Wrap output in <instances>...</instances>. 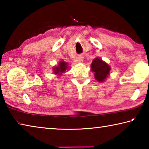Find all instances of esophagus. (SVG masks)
I'll return each mask as SVG.
<instances>
[{
    "mask_svg": "<svg viewBox=\"0 0 149 149\" xmlns=\"http://www.w3.org/2000/svg\"><path fill=\"white\" fill-rule=\"evenodd\" d=\"M83 60H84V57L82 56H79L77 58H75V62H82Z\"/></svg>",
    "mask_w": 149,
    "mask_h": 149,
    "instance_id": "1",
    "label": "esophagus"
}]
</instances>
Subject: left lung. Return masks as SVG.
<instances>
[{
    "label": "left lung",
    "mask_w": 149,
    "mask_h": 149,
    "mask_svg": "<svg viewBox=\"0 0 149 149\" xmlns=\"http://www.w3.org/2000/svg\"><path fill=\"white\" fill-rule=\"evenodd\" d=\"M91 67V71L95 74V79L99 82L104 81L110 74V66L99 58H97L93 60Z\"/></svg>",
    "instance_id": "8db88e82"
}]
</instances>
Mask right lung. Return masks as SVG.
Segmentation results:
<instances>
[{
  "label": "right lung",
  "instance_id": "obj_1",
  "mask_svg": "<svg viewBox=\"0 0 149 149\" xmlns=\"http://www.w3.org/2000/svg\"><path fill=\"white\" fill-rule=\"evenodd\" d=\"M68 68L67 63L64 61H62L60 62V64L58 67H55L53 69V71L54 74H62V73L64 72Z\"/></svg>",
  "mask_w": 149,
  "mask_h": 149
}]
</instances>
